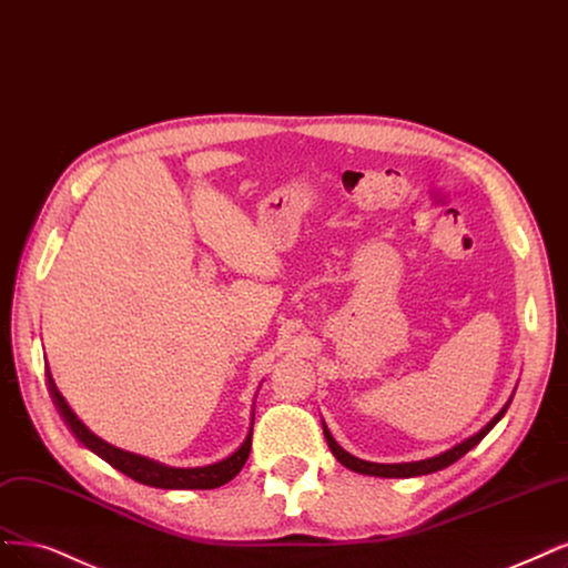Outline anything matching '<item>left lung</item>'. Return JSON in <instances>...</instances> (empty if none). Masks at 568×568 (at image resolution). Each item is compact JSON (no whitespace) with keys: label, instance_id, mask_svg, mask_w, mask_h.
Returning a JSON list of instances; mask_svg holds the SVG:
<instances>
[{"label":"left lung","instance_id":"obj_1","mask_svg":"<svg viewBox=\"0 0 568 568\" xmlns=\"http://www.w3.org/2000/svg\"><path fill=\"white\" fill-rule=\"evenodd\" d=\"M510 402H513V399H507V404L498 410V414H496L491 420H488V423L479 429L477 435L467 437L465 442L456 444L454 448H448V452H444V454H439V456H435V458H425V460H416V463H368V460L355 458L352 454H347L345 448H343L334 437H331L326 423H322V425H324V437H326V442H328L331 454H334V456L347 467V470L359 473V475H371V477H420V475H429V473L444 470V467L456 463L458 458H463L467 452H470V448H475L488 433H491L494 425L505 416V410H507V406H510Z\"/></svg>","mask_w":568,"mask_h":568}]
</instances>
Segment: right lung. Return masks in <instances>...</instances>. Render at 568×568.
<instances>
[{
  "mask_svg": "<svg viewBox=\"0 0 568 568\" xmlns=\"http://www.w3.org/2000/svg\"><path fill=\"white\" fill-rule=\"evenodd\" d=\"M47 385H49V395H51V399L58 408V414L63 416V420L72 429V435L80 439L87 448H91L95 456H101L105 463H110L114 470H120L126 477L141 481L145 486L181 488V491H185V488H219V486L227 484L230 479L237 477L240 470L244 467V463H246V458H248L251 437H253V416H251V427H248L246 439L242 442V446L232 456H227L219 463L204 465V467H169V465L158 463L152 458L131 454V452H122V448H116V446L103 442L101 437H95L91 429L74 416V410L68 406L65 397L58 393L49 366H47Z\"/></svg>",
  "mask_w": 568,
  "mask_h": 568,
  "instance_id": "add662e5",
  "label": "right lung"
}]
</instances>
